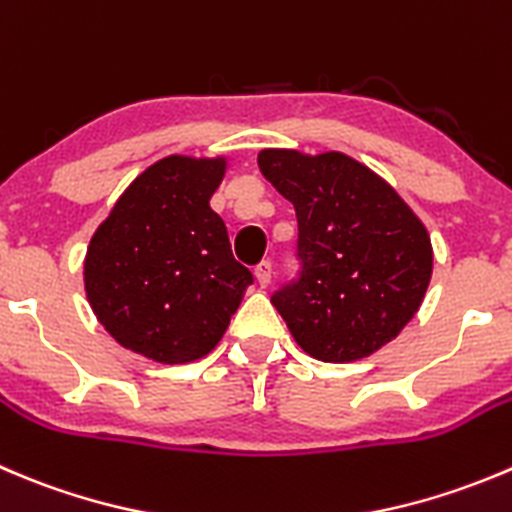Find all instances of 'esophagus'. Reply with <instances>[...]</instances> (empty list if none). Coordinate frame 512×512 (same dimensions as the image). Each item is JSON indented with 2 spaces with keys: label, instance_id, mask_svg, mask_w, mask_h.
Wrapping results in <instances>:
<instances>
[{
  "label": "esophagus",
  "instance_id": "34e87169",
  "mask_svg": "<svg viewBox=\"0 0 512 512\" xmlns=\"http://www.w3.org/2000/svg\"><path fill=\"white\" fill-rule=\"evenodd\" d=\"M255 277L260 282V287H267L272 282V262L265 260L255 267Z\"/></svg>",
  "mask_w": 512,
  "mask_h": 512
}]
</instances>
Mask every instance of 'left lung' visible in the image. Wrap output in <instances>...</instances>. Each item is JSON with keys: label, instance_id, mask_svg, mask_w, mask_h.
Listing matches in <instances>:
<instances>
[{"label": "left lung", "instance_id": "1", "mask_svg": "<svg viewBox=\"0 0 512 512\" xmlns=\"http://www.w3.org/2000/svg\"><path fill=\"white\" fill-rule=\"evenodd\" d=\"M257 165L297 215V277L272 305L307 355L352 362L413 320L433 275V247L403 197L342 152L262 150Z\"/></svg>", "mask_w": 512, "mask_h": 512}]
</instances>
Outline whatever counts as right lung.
Instances as JSON below:
<instances>
[{
    "label": "right lung",
    "instance_id": "add662e5",
    "mask_svg": "<svg viewBox=\"0 0 512 512\" xmlns=\"http://www.w3.org/2000/svg\"><path fill=\"white\" fill-rule=\"evenodd\" d=\"M225 160L172 155L132 182L97 227L84 290L122 347L165 365L207 355L225 335L252 272L232 257L210 197Z\"/></svg>",
    "mask_w": 512,
    "mask_h": 512
}]
</instances>
